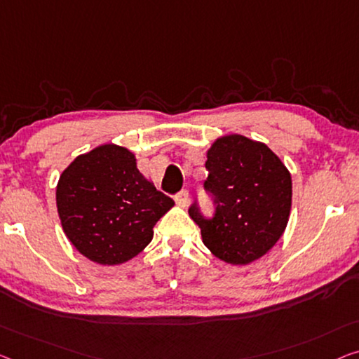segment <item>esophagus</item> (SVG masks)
Segmentation results:
<instances>
[{"instance_id": "1", "label": "esophagus", "mask_w": 359, "mask_h": 359, "mask_svg": "<svg viewBox=\"0 0 359 359\" xmlns=\"http://www.w3.org/2000/svg\"><path fill=\"white\" fill-rule=\"evenodd\" d=\"M175 203H177V206H180V208L189 206V191L182 190L180 194L175 196Z\"/></svg>"}]
</instances>
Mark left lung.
I'll list each match as a JSON object with an SVG mask.
<instances>
[{
    "mask_svg": "<svg viewBox=\"0 0 359 359\" xmlns=\"http://www.w3.org/2000/svg\"><path fill=\"white\" fill-rule=\"evenodd\" d=\"M210 175L205 187L216 201V216L206 221L196 206L190 217L205 247L224 263L247 266L279 242L290 217L292 175L263 142L229 133L206 151Z\"/></svg>",
    "mask_w": 359,
    "mask_h": 359,
    "instance_id": "1",
    "label": "left lung"
}]
</instances>
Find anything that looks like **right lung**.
<instances>
[{"mask_svg": "<svg viewBox=\"0 0 359 359\" xmlns=\"http://www.w3.org/2000/svg\"><path fill=\"white\" fill-rule=\"evenodd\" d=\"M56 206L79 253L96 264L116 266L147 248L153 227L174 201L138 170L130 149L104 143L62 170Z\"/></svg>", "mask_w": 359, "mask_h": 359, "instance_id": "add662e5", "label": "right lung"}]
</instances>
